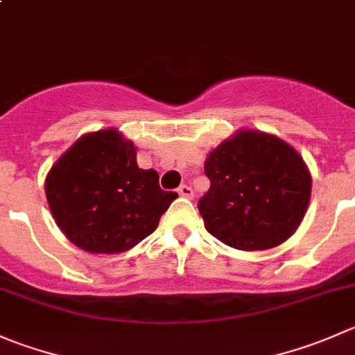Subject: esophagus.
<instances>
[{"label": "esophagus", "mask_w": 355, "mask_h": 355, "mask_svg": "<svg viewBox=\"0 0 355 355\" xmlns=\"http://www.w3.org/2000/svg\"><path fill=\"white\" fill-rule=\"evenodd\" d=\"M178 194H180L182 198H187V199L194 198V191H192V187H189V185H185V184L178 187Z\"/></svg>", "instance_id": "obj_1"}]
</instances>
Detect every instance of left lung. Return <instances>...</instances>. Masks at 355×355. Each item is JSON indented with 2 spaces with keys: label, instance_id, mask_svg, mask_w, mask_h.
I'll use <instances>...</instances> for the list:
<instances>
[{
  "label": "left lung",
  "instance_id": "obj_1",
  "mask_svg": "<svg viewBox=\"0 0 355 355\" xmlns=\"http://www.w3.org/2000/svg\"><path fill=\"white\" fill-rule=\"evenodd\" d=\"M211 185L199 213L211 236L236 250H269L293 236L311 201L312 178L279 137L239 130L209 153Z\"/></svg>",
  "mask_w": 355,
  "mask_h": 355
}]
</instances>
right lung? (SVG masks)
Segmentation results:
<instances>
[{"instance_id": "1", "label": "right lung", "mask_w": 355, "mask_h": 355, "mask_svg": "<svg viewBox=\"0 0 355 355\" xmlns=\"http://www.w3.org/2000/svg\"><path fill=\"white\" fill-rule=\"evenodd\" d=\"M55 223L90 253H123L159 225L177 192L156 170L137 164V149L118 130L86 133L51 166L44 182Z\"/></svg>"}]
</instances>
